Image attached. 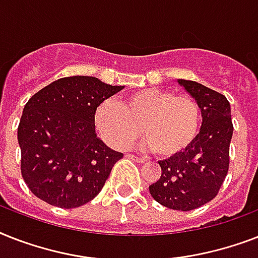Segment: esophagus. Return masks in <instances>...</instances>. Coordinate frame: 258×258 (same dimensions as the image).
I'll list each match as a JSON object with an SVG mask.
<instances>
[{"mask_svg": "<svg viewBox=\"0 0 258 258\" xmlns=\"http://www.w3.org/2000/svg\"><path fill=\"white\" fill-rule=\"evenodd\" d=\"M127 158H130V159H133V161H135V162H139V163H143V162H145V159L138 158L137 155H133V154H127Z\"/></svg>", "mask_w": 258, "mask_h": 258, "instance_id": "1", "label": "esophagus"}]
</instances>
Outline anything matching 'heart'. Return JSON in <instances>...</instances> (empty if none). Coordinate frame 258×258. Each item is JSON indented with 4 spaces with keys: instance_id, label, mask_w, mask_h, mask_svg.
<instances>
[{
    "instance_id": "b5f03b06",
    "label": "heart",
    "mask_w": 258,
    "mask_h": 258,
    "mask_svg": "<svg viewBox=\"0 0 258 258\" xmlns=\"http://www.w3.org/2000/svg\"><path fill=\"white\" fill-rule=\"evenodd\" d=\"M201 108L192 97L161 88H143L120 100L97 105L93 121L97 133L113 149H128L141 137L161 157H174L196 139L201 125Z\"/></svg>"
}]
</instances>
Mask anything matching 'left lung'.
Returning a JSON list of instances; mask_svg holds the SVG:
<instances>
[{
  "mask_svg": "<svg viewBox=\"0 0 258 258\" xmlns=\"http://www.w3.org/2000/svg\"><path fill=\"white\" fill-rule=\"evenodd\" d=\"M202 113L200 134L187 149L159 162L161 178L150 194L166 208L188 212L208 204L220 191L229 170L233 135L230 104L222 93L191 80H178Z\"/></svg>",
  "mask_w": 258,
  "mask_h": 258,
  "instance_id": "1",
  "label": "left lung"
}]
</instances>
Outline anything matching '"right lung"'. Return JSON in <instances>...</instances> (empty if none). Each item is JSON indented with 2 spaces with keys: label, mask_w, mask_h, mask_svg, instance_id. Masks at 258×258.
<instances>
[{
  "label": "right lung",
  "mask_w": 258,
  "mask_h": 258,
  "mask_svg": "<svg viewBox=\"0 0 258 258\" xmlns=\"http://www.w3.org/2000/svg\"><path fill=\"white\" fill-rule=\"evenodd\" d=\"M123 88L92 76H71L28 100L17 138L22 178L37 198L74 209L100 192L123 154L96 137L93 115L97 105Z\"/></svg>",
  "instance_id": "right-lung-1"
}]
</instances>
